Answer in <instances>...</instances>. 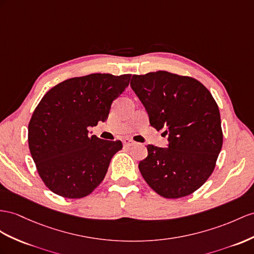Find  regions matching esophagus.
<instances>
[{
    "label": "esophagus",
    "instance_id": "1",
    "mask_svg": "<svg viewBox=\"0 0 254 254\" xmlns=\"http://www.w3.org/2000/svg\"><path fill=\"white\" fill-rule=\"evenodd\" d=\"M123 145L127 146V147H131V146L134 145V141L132 139H129V138H125V139H123Z\"/></svg>",
    "mask_w": 254,
    "mask_h": 254
}]
</instances>
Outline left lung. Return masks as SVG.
<instances>
[{
	"label": "left lung",
	"instance_id": "1",
	"mask_svg": "<svg viewBox=\"0 0 254 254\" xmlns=\"http://www.w3.org/2000/svg\"><path fill=\"white\" fill-rule=\"evenodd\" d=\"M131 88L151 127L168 135V148L147 146V158L138 164L140 174L165 198L190 195L209 178L222 148L216 101L198 80L165 70L133 75Z\"/></svg>",
	"mask_w": 254,
	"mask_h": 254
}]
</instances>
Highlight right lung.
I'll use <instances>...</instances> for the list:
<instances>
[{"instance_id": "1", "label": "right lung", "mask_w": 254, "mask_h": 254, "mask_svg": "<svg viewBox=\"0 0 254 254\" xmlns=\"http://www.w3.org/2000/svg\"><path fill=\"white\" fill-rule=\"evenodd\" d=\"M131 74H90L64 80L43 96L29 123V148L44 184L66 198L87 196L122 149L120 140L89 136L88 127L105 122L113 102Z\"/></svg>"}]
</instances>
